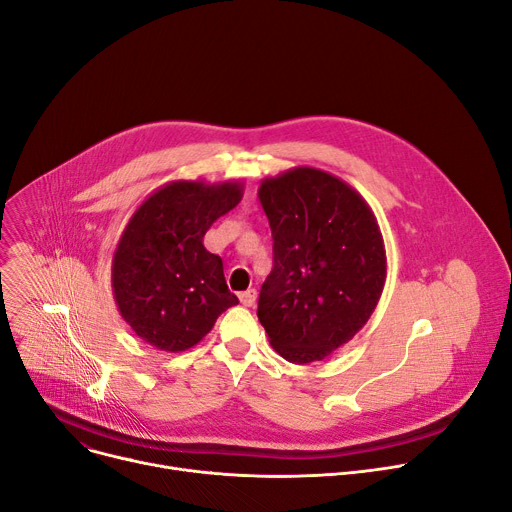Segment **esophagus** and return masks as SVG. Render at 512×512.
<instances>
[{"label": "esophagus", "mask_w": 512, "mask_h": 512, "mask_svg": "<svg viewBox=\"0 0 512 512\" xmlns=\"http://www.w3.org/2000/svg\"><path fill=\"white\" fill-rule=\"evenodd\" d=\"M256 297H258L256 289H248V291L240 293V301H242V305H246V307H252V305L256 303Z\"/></svg>", "instance_id": "34e87169"}]
</instances>
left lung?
I'll list each match as a JSON object with an SVG mask.
<instances>
[{
    "label": "left lung",
    "instance_id": "1",
    "mask_svg": "<svg viewBox=\"0 0 512 512\" xmlns=\"http://www.w3.org/2000/svg\"><path fill=\"white\" fill-rule=\"evenodd\" d=\"M272 231V270L258 320L291 363L330 357L371 318L387 277L377 219L344 180L299 166L258 188Z\"/></svg>",
    "mask_w": 512,
    "mask_h": 512
}]
</instances>
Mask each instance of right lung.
Segmentation results:
<instances>
[{
    "label": "right lung",
    "mask_w": 512,
    "mask_h": 512,
    "mask_svg": "<svg viewBox=\"0 0 512 512\" xmlns=\"http://www.w3.org/2000/svg\"><path fill=\"white\" fill-rule=\"evenodd\" d=\"M244 184L176 180L151 192L112 256V295L123 320L157 350L199 344L238 305L223 262L203 246L207 229L242 201Z\"/></svg>",
    "instance_id": "right-lung-1"
}]
</instances>
